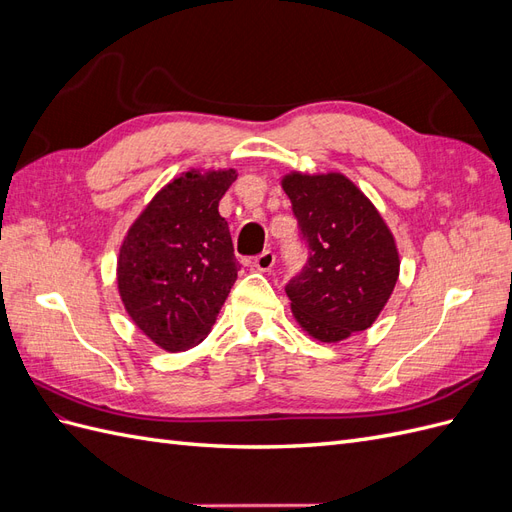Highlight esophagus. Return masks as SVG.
<instances>
[{"instance_id":"34e87169","label":"esophagus","mask_w":512,"mask_h":512,"mask_svg":"<svg viewBox=\"0 0 512 512\" xmlns=\"http://www.w3.org/2000/svg\"><path fill=\"white\" fill-rule=\"evenodd\" d=\"M273 265H275V254L271 250H265L262 254H258L254 260V267L258 271H271Z\"/></svg>"}]
</instances>
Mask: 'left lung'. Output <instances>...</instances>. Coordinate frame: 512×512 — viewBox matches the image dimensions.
<instances>
[{"mask_svg":"<svg viewBox=\"0 0 512 512\" xmlns=\"http://www.w3.org/2000/svg\"><path fill=\"white\" fill-rule=\"evenodd\" d=\"M292 203L307 262L286 284L292 314L314 339L335 344L369 329L399 277L389 226L356 185L339 173H290Z\"/></svg>","mask_w":512,"mask_h":512,"instance_id":"8db88e82","label":"left lung"}]
</instances>
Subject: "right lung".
Wrapping results in <instances>:
<instances>
[{
  "label": "right lung",
  "instance_id": "obj_1",
  "mask_svg": "<svg viewBox=\"0 0 512 512\" xmlns=\"http://www.w3.org/2000/svg\"><path fill=\"white\" fill-rule=\"evenodd\" d=\"M235 170H190L153 196L119 250L126 312L153 344L188 350L209 335L237 280L228 222L218 205Z\"/></svg>",
  "mask_w": 512,
  "mask_h": 512
}]
</instances>
